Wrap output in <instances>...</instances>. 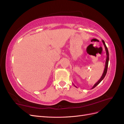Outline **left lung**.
<instances>
[{"label":"left lung","mask_w":124,"mask_h":124,"mask_svg":"<svg viewBox=\"0 0 124 124\" xmlns=\"http://www.w3.org/2000/svg\"><path fill=\"white\" fill-rule=\"evenodd\" d=\"M102 42L104 45V46L105 47V50H106V54H107V59H106V65H105V68H104V71H103V74L102 75V76H101V77L100 78V79L99 80V81L97 82V83L96 84H95V85L93 86V87H92V88H95L96 86L98 85L100 82L102 81V80L105 77V76H106V75L107 74V70H108V60H109V54H108V48L106 46V43H105L104 40H102ZM74 86H75V87H77L76 86H75L74 85Z\"/></svg>","instance_id":"1"}]
</instances>
